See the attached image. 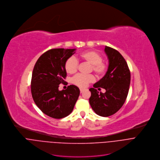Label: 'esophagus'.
Returning a JSON list of instances; mask_svg holds the SVG:
<instances>
[{
	"label": "esophagus",
	"mask_w": 160,
	"mask_h": 160,
	"mask_svg": "<svg viewBox=\"0 0 160 160\" xmlns=\"http://www.w3.org/2000/svg\"><path fill=\"white\" fill-rule=\"evenodd\" d=\"M84 90H85V89H83V88H80V92H81V93L83 92Z\"/></svg>",
	"instance_id": "obj_1"
}]
</instances>
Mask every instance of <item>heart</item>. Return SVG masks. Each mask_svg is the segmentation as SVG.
Here are the masks:
<instances>
[{
    "label": "heart",
    "instance_id": "1",
    "mask_svg": "<svg viewBox=\"0 0 160 160\" xmlns=\"http://www.w3.org/2000/svg\"><path fill=\"white\" fill-rule=\"evenodd\" d=\"M79 58L91 64L92 71L98 76L101 77L106 72L107 64L102 61V56L98 52L94 50H87L81 53ZM78 66V60L74 57H71L65 63V69L68 74H74L77 71ZM94 81V77L92 74H77L72 79V83L80 88H85Z\"/></svg>",
    "mask_w": 160,
    "mask_h": 160
}]
</instances>
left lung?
Wrapping results in <instances>:
<instances>
[{
	"label": "left lung",
	"mask_w": 160,
	"mask_h": 160,
	"mask_svg": "<svg viewBox=\"0 0 160 160\" xmlns=\"http://www.w3.org/2000/svg\"><path fill=\"white\" fill-rule=\"evenodd\" d=\"M105 52L108 59L105 75L89 89L91 92L89 104L97 115L108 117L118 111L123 105L129 92L131 72L122 55L116 50L105 46ZM102 87L105 93L95 89Z\"/></svg>",
	"instance_id": "1"
}]
</instances>
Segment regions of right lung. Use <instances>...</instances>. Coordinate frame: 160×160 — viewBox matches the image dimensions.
<instances>
[{"label": "right lung", "instance_id": "add662e5", "mask_svg": "<svg viewBox=\"0 0 160 160\" xmlns=\"http://www.w3.org/2000/svg\"><path fill=\"white\" fill-rule=\"evenodd\" d=\"M76 50H49L35 65L31 83L32 97L42 112L52 118L58 119L69 115L79 96V89L75 85L68 86L66 90L58 89L60 84L66 82L65 63Z\"/></svg>", "mask_w": 160, "mask_h": 160}]
</instances>
